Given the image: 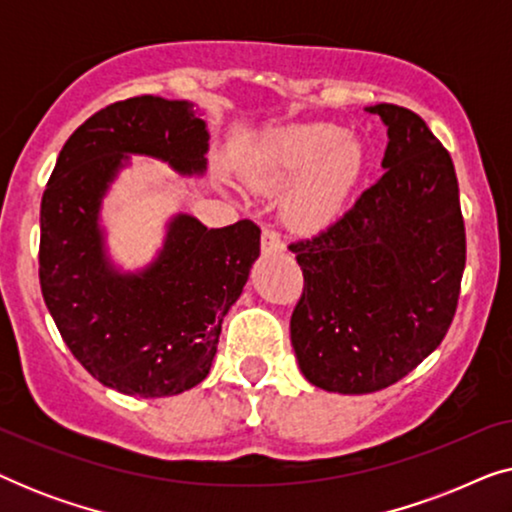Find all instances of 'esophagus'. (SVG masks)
Masks as SVG:
<instances>
[{"mask_svg":"<svg viewBox=\"0 0 512 512\" xmlns=\"http://www.w3.org/2000/svg\"><path fill=\"white\" fill-rule=\"evenodd\" d=\"M261 249H263V254L265 256H270V254H279V251H284V242H282V237H279L275 230H270V228H265L263 230V235H261Z\"/></svg>","mask_w":512,"mask_h":512,"instance_id":"34e87169","label":"esophagus"}]
</instances>
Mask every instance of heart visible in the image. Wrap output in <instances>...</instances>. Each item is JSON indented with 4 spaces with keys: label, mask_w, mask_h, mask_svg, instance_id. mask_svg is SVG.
<instances>
[{
    "label": "heart",
    "mask_w": 512,
    "mask_h": 512,
    "mask_svg": "<svg viewBox=\"0 0 512 512\" xmlns=\"http://www.w3.org/2000/svg\"><path fill=\"white\" fill-rule=\"evenodd\" d=\"M361 165V144L345 128L300 123L277 132L256 151L249 177L270 193L296 183L284 200V219L296 230H314L338 216Z\"/></svg>",
    "instance_id": "heart-1"
}]
</instances>
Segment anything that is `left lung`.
<instances>
[{
    "mask_svg": "<svg viewBox=\"0 0 512 512\" xmlns=\"http://www.w3.org/2000/svg\"><path fill=\"white\" fill-rule=\"evenodd\" d=\"M384 174L312 240L291 244L305 289L291 317L300 373L335 394H373L415 370L452 324L466 265L450 153L422 118L373 104Z\"/></svg>",
    "mask_w": 512,
    "mask_h": 512,
    "instance_id": "8db88e82",
    "label": "left lung"
}]
</instances>
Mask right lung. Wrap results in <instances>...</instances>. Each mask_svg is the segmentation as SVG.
Segmentation results:
<instances>
[{
    "instance_id": "obj_1",
    "label": "right lung",
    "mask_w": 512,
    "mask_h": 512,
    "mask_svg": "<svg viewBox=\"0 0 512 512\" xmlns=\"http://www.w3.org/2000/svg\"><path fill=\"white\" fill-rule=\"evenodd\" d=\"M207 151V123L193 102L130 97L74 130L41 198L48 312L81 366L125 396H177L205 380L223 317L261 254L254 221L207 228L186 212L165 221L163 242L142 268L125 270L111 254L102 209L130 156L202 177Z\"/></svg>"
}]
</instances>
